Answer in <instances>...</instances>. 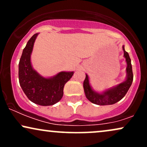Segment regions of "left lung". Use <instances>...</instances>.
<instances>
[{
  "label": "left lung",
  "instance_id": "1",
  "mask_svg": "<svg viewBox=\"0 0 147 147\" xmlns=\"http://www.w3.org/2000/svg\"><path fill=\"white\" fill-rule=\"evenodd\" d=\"M123 50H124V56L126 58V63H127V68H126L127 77H126V81L117 85V86H115L112 88H110L109 90H107L104 93L99 94L97 92H94L91 88L90 84H89L88 77L87 75H86V78L84 81V89L86 97L90 102L100 106L114 104L121 100L128 92L129 88L132 84L133 74L131 59H130L129 53L124 50V46H123Z\"/></svg>",
  "mask_w": 147,
  "mask_h": 147
}]
</instances>
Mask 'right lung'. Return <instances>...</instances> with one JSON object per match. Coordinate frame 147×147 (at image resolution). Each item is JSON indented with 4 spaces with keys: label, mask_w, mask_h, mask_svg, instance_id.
Returning a JSON list of instances; mask_svg holds the SVG:
<instances>
[{
    "label": "right lung",
    "mask_w": 147,
    "mask_h": 147,
    "mask_svg": "<svg viewBox=\"0 0 147 147\" xmlns=\"http://www.w3.org/2000/svg\"><path fill=\"white\" fill-rule=\"evenodd\" d=\"M38 34L28 41L18 64V79L22 90L31 102L41 106H51L59 102L63 95V87L73 72H61L52 78H44L32 66L30 55Z\"/></svg>",
    "instance_id": "1"
}]
</instances>
